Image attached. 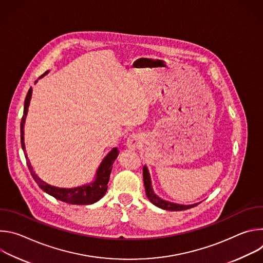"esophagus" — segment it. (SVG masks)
Segmentation results:
<instances>
[{"label":"esophagus","instance_id":"esophagus-1","mask_svg":"<svg viewBox=\"0 0 263 263\" xmlns=\"http://www.w3.org/2000/svg\"><path fill=\"white\" fill-rule=\"evenodd\" d=\"M140 145V137L137 134H132L127 139V146L131 149H134Z\"/></svg>","mask_w":263,"mask_h":263}]
</instances>
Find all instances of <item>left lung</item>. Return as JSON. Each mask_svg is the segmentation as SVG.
<instances>
[{"label": "left lung", "instance_id": "8db88e82", "mask_svg": "<svg viewBox=\"0 0 263 263\" xmlns=\"http://www.w3.org/2000/svg\"><path fill=\"white\" fill-rule=\"evenodd\" d=\"M142 176H143V184H144L145 194H146L147 199L151 201L155 206H157L159 208H162L165 210H172V211H180V210H186V209L193 208V207L197 206L198 204H200V203H198V204H194V205H180V204H175L172 202L164 201L154 194V192L152 190V185H151V179H149V175H148L146 166H143Z\"/></svg>", "mask_w": 263, "mask_h": 263}]
</instances>
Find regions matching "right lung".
Wrapping results in <instances>:
<instances>
[{
  "instance_id": "1",
  "label": "right lung",
  "mask_w": 263,
  "mask_h": 263,
  "mask_svg": "<svg viewBox=\"0 0 263 263\" xmlns=\"http://www.w3.org/2000/svg\"><path fill=\"white\" fill-rule=\"evenodd\" d=\"M31 96H32V87H30V89L26 96V99H25L24 115H23L22 122H21V143H22V147L24 149V152L26 149L25 142H24V124H25ZM118 156H119V149L117 147L112 148V151L105 157L102 164L100 165L98 173H97V180L93 183H91L89 185H84L81 187H76V189H59V187H55V186H51V185L47 184L46 182H44L43 180H41L39 177H37V175L33 172L30 161L25 152L27 165L29 167V171H30L34 181L37 183V185H39L44 192L53 196L55 199L62 201L64 203L76 204V205L92 204L104 197V195L106 194L107 189H108L107 184H108L110 173L112 170V164H114V162Z\"/></svg>"
}]
</instances>
